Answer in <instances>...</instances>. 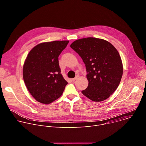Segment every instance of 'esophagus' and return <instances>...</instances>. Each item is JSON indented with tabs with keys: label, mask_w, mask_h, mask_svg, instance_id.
Returning a JSON list of instances; mask_svg holds the SVG:
<instances>
[{
	"label": "esophagus",
	"mask_w": 146,
	"mask_h": 146,
	"mask_svg": "<svg viewBox=\"0 0 146 146\" xmlns=\"http://www.w3.org/2000/svg\"><path fill=\"white\" fill-rule=\"evenodd\" d=\"M77 78H78V77L77 76L76 77H75V78H72V81L74 82V81H75L77 80Z\"/></svg>",
	"instance_id": "34e87169"
}]
</instances>
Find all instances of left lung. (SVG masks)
Wrapping results in <instances>:
<instances>
[{"instance_id": "left-lung-1", "label": "left lung", "mask_w": 146, "mask_h": 146, "mask_svg": "<svg viewBox=\"0 0 146 146\" xmlns=\"http://www.w3.org/2000/svg\"><path fill=\"white\" fill-rule=\"evenodd\" d=\"M70 47L82 58L88 73V87L82 94L94 102L109 98L118 87L123 73L121 56L109 41L95 37L75 40Z\"/></svg>"}]
</instances>
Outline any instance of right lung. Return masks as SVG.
I'll use <instances>...</instances> for the list:
<instances>
[{
    "label": "right lung",
    "mask_w": 146,
    "mask_h": 146,
    "mask_svg": "<svg viewBox=\"0 0 146 146\" xmlns=\"http://www.w3.org/2000/svg\"><path fill=\"white\" fill-rule=\"evenodd\" d=\"M68 43V40L41 43L27 56L24 81L31 95L41 103L47 105L58 99L68 84L60 73L58 56Z\"/></svg>",
    "instance_id": "1"
}]
</instances>
